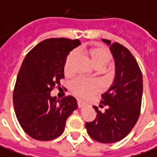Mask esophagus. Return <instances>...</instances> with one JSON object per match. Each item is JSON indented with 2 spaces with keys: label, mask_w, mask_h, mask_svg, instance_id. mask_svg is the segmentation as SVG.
Wrapping results in <instances>:
<instances>
[{
  "label": "esophagus",
  "mask_w": 157,
  "mask_h": 157,
  "mask_svg": "<svg viewBox=\"0 0 157 157\" xmlns=\"http://www.w3.org/2000/svg\"><path fill=\"white\" fill-rule=\"evenodd\" d=\"M77 105H78L79 108H82V107H84V106L86 105V103H84L83 101H82L81 99H78V100H77Z\"/></svg>",
  "instance_id": "esophagus-1"
}]
</instances>
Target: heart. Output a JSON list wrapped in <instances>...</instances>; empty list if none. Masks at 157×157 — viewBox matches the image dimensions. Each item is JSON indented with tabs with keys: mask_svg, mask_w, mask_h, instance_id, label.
Wrapping results in <instances>:
<instances>
[{
	"mask_svg": "<svg viewBox=\"0 0 157 157\" xmlns=\"http://www.w3.org/2000/svg\"><path fill=\"white\" fill-rule=\"evenodd\" d=\"M81 52L86 56L92 64L97 69H102L105 67L111 60V55L108 49L101 45L82 49ZM75 52H71L66 57L63 64V73L66 76H71L73 74V63L75 62ZM99 89L100 86L97 82H86L82 79L76 80L71 85V92L75 95L82 98H88L92 95L98 93Z\"/></svg>",
	"mask_w": 157,
	"mask_h": 157,
	"instance_id": "heart-1",
	"label": "heart"
}]
</instances>
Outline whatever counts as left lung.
<instances>
[{
  "instance_id": "8db88e82",
  "label": "left lung",
  "mask_w": 157,
  "mask_h": 157,
  "mask_svg": "<svg viewBox=\"0 0 157 157\" xmlns=\"http://www.w3.org/2000/svg\"><path fill=\"white\" fill-rule=\"evenodd\" d=\"M102 40L109 46L112 53L116 75L113 83L102 94L100 104L107 105L104 113L93 106L97 112L96 119L86 122L88 135L98 142L115 143L124 139L135 126L140 117L143 76L139 64L128 48L117 42ZM100 105V107L103 105Z\"/></svg>"
}]
</instances>
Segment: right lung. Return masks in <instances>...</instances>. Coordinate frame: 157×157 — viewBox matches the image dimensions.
I'll return each mask as SVG.
<instances>
[{"mask_svg":"<svg viewBox=\"0 0 157 157\" xmlns=\"http://www.w3.org/2000/svg\"><path fill=\"white\" fill-rule=\"evenodd\" d=\"M80 40L50 38L40 41L25 56L13 92L17 119L29 137L52 140L63 133L67 118L77 109L72 96L57 99L51 91L64 77L65 59Z\"/></svg>","mask_w":157,"mask_h":157,"instance_id":"obj_1","label":"right lung"}]
</instances>
